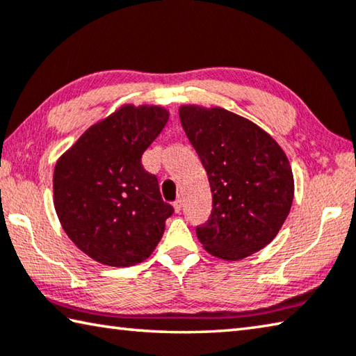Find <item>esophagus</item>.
<instances>
[{"instance_id":"1","label":"esophagus","mask_w":356,"mask_h":356,"mask_svg":"<svg viewBox=\"0 0 356 356\" xmlns=\"http://www.w3.org/2000/svg\"><path fill=\"white\" fill-rule=\"evenodd\" d=\"M182 205H184V200H182V197H179L176 202H174V210H176V213H180V210H182Z\"/></svg>"}]
</instances>
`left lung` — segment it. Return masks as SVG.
<instances>
[{
  "label": "left lung",
  "mask_w": 356,
  "mask_h": 356,
  "mask_svg": "<svg viewBox=\"0 0 356 356\" xmlns=\"http://www.w3.org/2000/svg\"><path fill=\"white\" fill-rule=\"evenodd\" d=\"M180 122L209 177L211 213L196 234L209 254L241 260L274 240L294 197L289 161L275 140L225 108L184 106Z\"/></svg>",
  "instance_id": "left-lung-1"
}]
</instances>
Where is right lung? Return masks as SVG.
I'll use <instances>...</instances> for the list:
<instances>
[{
    "label": "right lung",
    "instance_id": "add662e5",
    "mask_svg": "<svg viewBox=\"0 0 356 356\" xmlns=\"http://www.w3.org/2000/svg\"><path fill=\"white\" fill-rule=\"evenodd\" d=\"M168 112L124 106L95 124L54 170V207L70 240L93 260L132 266L152 254L174 209L141 156L159 137Z\"/></svg>",
    "mask_w": 356,
    "mask_h": 356
}]
</instances>
